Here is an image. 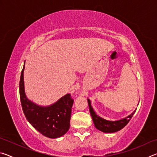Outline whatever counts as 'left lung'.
<instances>
[{
	"label": "left lung",
	"instance_id": "obj_1",
	"mask_svg": "<svg viewBox=\"0 0 157 157\" xmlns=\"http://www.w3.org/2000/svg\"><path fill=\"white\" fill-rule=\"evenodd\" d=\"M88 104L90 113H91V115L95 127H96L98 129H99L100 131L105 133H113L123 129V127L124 126H126L127 124L129 123L130 119L132 118V117L134 114L135 111H134V112L132 114H130L129 116H127L125 118L122 119V120L117 121H109L105 120V119H103L102 118H100V117L95 114L94 109H93V108L91 107V102H90V100L89 99Z\"/></svg>",
	"mask_w": 157,
	"mask_h": 157
}]
</instances>
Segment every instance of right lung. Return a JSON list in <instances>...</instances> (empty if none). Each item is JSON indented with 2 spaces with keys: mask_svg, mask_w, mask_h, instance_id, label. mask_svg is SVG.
Here are the masks:
<instances>
[{
  "mask_svg": "<svg viewBox=\"0 0 157 157\" xmlns=\"http://www.w3.org/2000/svg\"><path fill=\"white\" fill-rule=\"evenodd\" d=\"M21 72L19 93L21 106L25 116L32 125L44 136L56 139L65 134L70 128V120L73 100L66 94L49 107H39L26 98L24 92L23 71Z\"/></svg>",
  "mask_w": 157,
  "mask_h": 157,
  "instance_id": "obj_1",
  "label": "right lung"
}]
</instances>
